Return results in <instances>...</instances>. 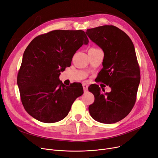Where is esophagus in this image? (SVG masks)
<instances>
[{"label":"esophagus","mask_w":158,"mask_h":158,"mask_svg":"<svg viewBox=\"0 0 158 158\" xmlns=\"http://www.w3.org/2000/svg\"><path fill=\"white\" fill-rule=\"evenodd\" d=\"M82 86H83L84 88V92H86L87 91V89H88V85L86 84H82Z\"/></svg>","instance_id":"obj_1"}]
</instances>
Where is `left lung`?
<instances>
[{
	"label": "left lung",
	"mask_w": 158,
	"mask_h": 158,
	"mask_svg": "<svg viewBox=\"0 0 158 158\" xmlns=\"http://www.w3.org/2000/svg\"><path fill=\"white\" fill-rule=\"evenodd\" d=\"M85 33L104 52L98 80L111 88L110 93H104L98 85L89 86L94 96L89 113L97 122L114 123L130 113L136 100L140 70L134 44L128 35L114 26L89 29Z\"/></svg>",
	"instance_id": "obj_1"
}]
</instances>
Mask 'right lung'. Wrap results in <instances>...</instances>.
<instances>
[{"label":"right lung","instance_id":"right-lung-1","mask_svg":"<svg viewBox=\"0 0 158 158\" xmlns=\"http://www.w3.org/2000/svg\"><path fill=\"white\" fill-rule=\"evenodd\" d=\"M89 39L82 30H54L29 43L17 76L20 99L27 113L44 123L65 118L74 101L84 93L80 83L66 86L59 79Z\"/></svg>","mask_w":158,"mask_h":158}]
</instances>
